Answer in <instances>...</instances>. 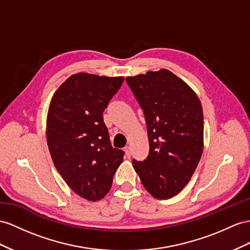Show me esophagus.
Segmentation results:
<instances>
[{"instance_id": "esophagus-1", "label": "esophagus", "mask_w": 250, "mask_h": 250, "mask_svg": "<svg viewBox=\"0 0 250 250\" xmlns=\"http://www.w3.org/2000/svg\"><path fill=\"white\" fill-rule=\"evenodd\" d=\"M125 155H126L127 158L131 157V148L129 146H125Z\"/></svg>"}]
</instances>
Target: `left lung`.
Segmentation results:
<instances>
[{
	"mask_svg": "<svg viewBox=\"0 0 250 250\" xmlns=\"http://www.w3.org/2000/svg\"><path fill=\"white\" fill-rule=\"evenodd\" d=\"M125 80L144 111L150 144L148 157L133 159V167L153 197L168 200L186 187L202 157L201 101L186 82L165 68Z\"/></svg>",
	"mask_w": 250,
	"mask_h": 250,
	"instance_id": "left-lung-1",
	"label": "left lung"
}]
</instances>
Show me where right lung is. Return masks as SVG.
Segmentation results:
<instances>
[{"label":"right lung","instance_id":"obj_1","mask_svg":"<svg viewBox=\"0 0 250 250\" xmlns=\"http://www.w3.org/2000/svg\"><path fill=\"white\" fill-rule=\"evenodd\" d=\"M124 80L74 74L50 100L46 119L50 156L68 187L91 202L106 195L124 161V151L113 148L104 123V111Z\"/></svg>","mask_w":250,"mask_h":250}]
</instances>
